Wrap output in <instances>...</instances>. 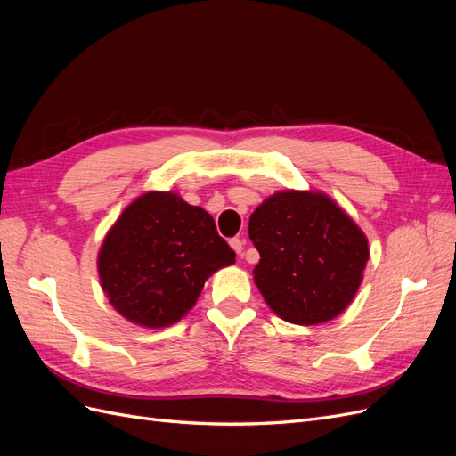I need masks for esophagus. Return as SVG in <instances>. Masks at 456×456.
Masks as SVG:
<instances>
[{
    "label": "esophagus",
    "mask_w": 456,
    "mask_h": 456,
    "mask_svg": "<svg viewBox=\"0 0 456 456\" xmlns=\"http://www.w3.org/2000/svg\"><path fill=\"white\" fill-rule=\"evenodd\" d=\"M230 245H232V249L236 251V253L241 256V251H243V240H240V238H232V240H230Z\"/></svg>",
    "instance_id": "obj_1"
}]
</instances>
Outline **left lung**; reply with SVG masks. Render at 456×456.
I'll list each match as a JSON object with an SVG mask.
<instances>
[{
    "label": "left lung",
    "mask_w": 456,
    "mask_h": 456,
    "mask_svg": "<svg viewBox=\"0 0 456 456\" xmlns=\"http://www.w3.org/2000/svg\"><path fill=\"white\" fill-rule=\"evenodd\" d=\"M260 260L255 273L268 306L297 325L333 320L346 308L369 260L365 233L323 194L278 191L249 218Z\"/></svg>",
    "instance_id": "8db88e82"
}]
</instances>
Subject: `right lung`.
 Masks as SVG:
<instances>
[{
	"instance_id": "add662e5",
	"label": "right lung",
	"mask_w": 456,
	"mask_h": 456,
	"mask_svg": "<svg viewBox=\"0 0 456 456\" xmlns=\"http://www.w3.org/2000/svg\"><path fill=\"white\" fill-rule=\"evenodd\" d=\"M213 216L171 191H148L108 232L99 273L112 306L129 322L167 327L196 305L205 280L233 265Z\"/></svg>"
}]
</instances>
